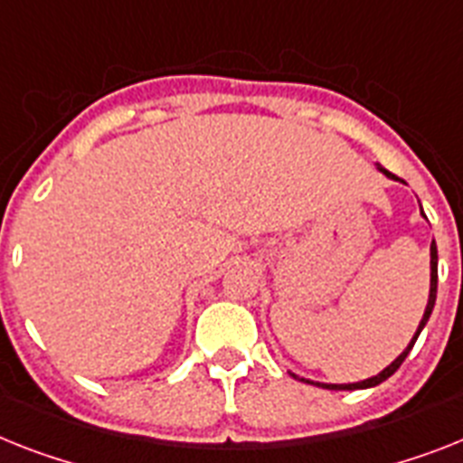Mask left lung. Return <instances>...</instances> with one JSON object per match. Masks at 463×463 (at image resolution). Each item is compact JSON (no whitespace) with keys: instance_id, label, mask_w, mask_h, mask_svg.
I'll list each match as a JSON object with an SVG mask.
<instances>
[{"instance_id":"obj_1","label":"left lung","mask_w":463,"mask_h":463,"mask_svg":"<svg viewBox=\"0 0 463 463\" xmlns=\"http://www.w3.org/2000/svg\"><path fill=\"white\" fill-rule=\"evenodd\" d=\"M376 169L382 174H386L388 178H398L393 176V174L388 172V169H383L382 165H376ZM423 213V212H421ZM436 294H438V247L436 242H430V291H429V304H426V310H423V317L421 322H419V327H417V334L411 336V341L407 344V348L402 353H400L398 357H395L393 363L388 364L386 370H382L376 376H370V379H364V382H355V383H320V382H310V379H304V376H298L294 374V372H289L294 379H298V382H304V383H310V386H322V388H329V391H355V388H372V386H379L382 382H386L388 376L395 374L398 372V367L402 363H405V357L407 353L411 351V345H414V341H417V336L421 334V329L426 327V322H429L430 313H433V306H436Z\"/></svg>"}]
</instances>
